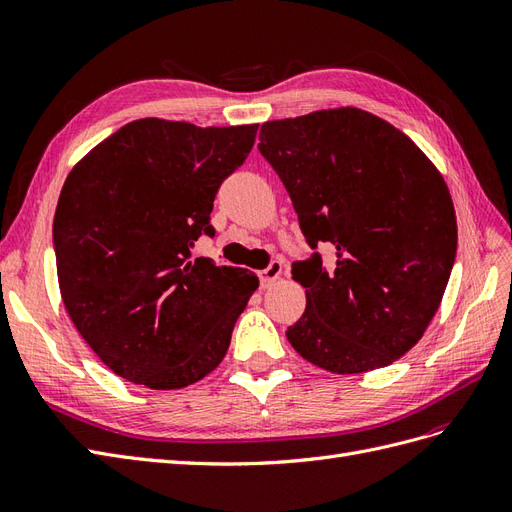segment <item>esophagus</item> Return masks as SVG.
Here are the masks:
<instances>
[{
  "instance_id": "34e87169",
  "label": "esophagus",
  "mask_w": 512,
  "mask_h": 512,
  "mask_svg": "<svg viewBox=\"0 0 512 512\" xmlns=\"http://www.w3.org/2000/svg\"><path fill=\"white\" fill-rule=\"evenodd\" d=\"M282 262L280 260H271L269 262V267L267 269H262L260 273H258V277H260V286L262 288H269L275 280H280V275H282Z\"/></svg>"
}]
</instances>
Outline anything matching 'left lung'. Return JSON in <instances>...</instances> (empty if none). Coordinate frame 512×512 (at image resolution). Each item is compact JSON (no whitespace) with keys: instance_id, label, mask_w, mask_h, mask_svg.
Wrapping results in <instances>:
<instances>
[{"instance_id":"left-lung-1","label":"left lung","mask_w":512,"mask_h":512,"mask_svg":"<svg viewBox=\"0 0 512 512\" xmlns=\"http://www.w3.org/2000/svg\"><path fill=\"white\" fill-rule=\"evenodd\" d=\"M265 158L292 200L309 247L294 262L303 316L286 337L333 374L391 365L423 337L457 254V220L438 168L389 121L331 108L260 128Z\"/></svg>"}]
</instances>
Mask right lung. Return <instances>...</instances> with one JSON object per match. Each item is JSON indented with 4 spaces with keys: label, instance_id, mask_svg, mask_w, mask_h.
<instances>
[{
    "label": "right lung",
    "instance_id": "obj_1",
    "mask_svg": "<svg viewBox=\"0 0 512 512\" xmlns=\"http://www.w3.org/2000/svg\"><path fill=\"white\" fill-rule=\"evenodd\" d=\"M256 132L147 117L70 170L53 220L61 299L117 376L170 391L222 363L258 277L192 260V247L215 235V194Z\"/></svg>",
    "mask_w": 512,
    "mask_h": 512
}]
</instances>
